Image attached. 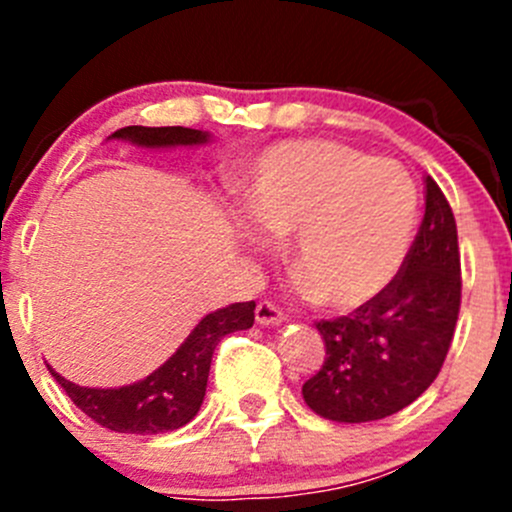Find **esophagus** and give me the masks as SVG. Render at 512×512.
I'll use <instances>...</instances> for the list:
<instances>
[{"label": "esophagus", "mask_w": 512, "mask_h": 512, "mask_svg": "<svg viewBox=\"0 0 512 512\" xmlns=\"http://www.w3.org/2000/svg\"><path fill=\"white\" fill-rule=\"evenodd\" d=\"M255 322L260 327H280L285 322V314L280 307H275L272 302H260L255 309Z\"/></svg>", "instance_id": "esophagus-1"}]
</instances>
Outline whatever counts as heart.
I'll use <instances>...</instances> for the list:
<instances>
[{
	"instance_id": "1",
	"label": "heart",
	"mask_w": 512,
	"mask_h": 512,
	"mask_svg": "<svg viewBox=\"0 0 512 512\" xmlns=\"http://www.w3.org/2000/svg\"><path fill=\"white\" fill-rule=\"evenodd\" d=\"M240 198L257 230L289 235V265L334 312H354L394 282L418 218L404 165L324 138L267 148ZM255 227H247L250 242Z\"/></svg>"
}]
</instances>
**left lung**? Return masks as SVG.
Returning a JSON list of instances; mask_svg holds the SVG:
<instances>
[{"label": "left lung", "mask_w": 512, "mask_h": 512, "mask_svg": "<svg viewBox=\"0 0 512 512\" xmlns=\"http://www.w3.org/2000/svg\"><path fill=\"white\" fill-rule=\"evenodd\" d=\"M418 235L389 287L349 317L317 322L324 364L302 386L304 404L337 423L386 418L414 404L441 371L461 307V252L453 210L431 175Z\"/></svg>", "instance_id": "1"}]
</instances>
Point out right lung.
Here are the masks:
<instances>
[{"label": "right lung", "mask_w": 512, "mask_h": 512, "mask_svg": "<svg viewBox=\"0 0 512 512\" xmlns=\"http://www.w3.org/2000/svg\"><path fill=\"white\" fill-rule=\"evenodd\" d=\"M108 141H126L136 148H190L210 141L208 131L183 126H126L108 136ZM255 322V302H235L205 314L185 342L146 379L116 389L79 386L64 379L49 366L51 376L69 394V399L94 418L98 426L118 433H168L193 421L205 399L210 361L220 339L230 332L250 329Z\"/></svg>", "instance_id": "1"}]
</instances>
